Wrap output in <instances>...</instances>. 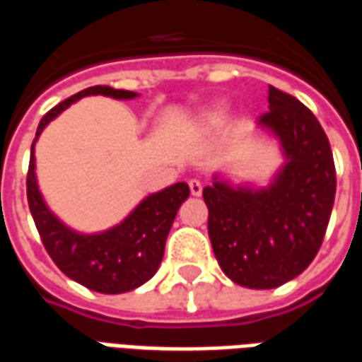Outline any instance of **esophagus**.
Segmentation results:
<instances>
[{"instance_id":"1","label":"esophagus","mask_w":362,"mask_h":362,"mask_svg":"<svg viewBox=\"0 0 362 362\" xmlns=\"http://www.w3.org/2000/svg\"><path fill=\"white\" fill-rule=\"evenodd\" d=\"M188 184H189V192H192V196H196V197L202 196V192H204V186H202V182L194 178V180H189Z\"/></svg>"}]
</instances>
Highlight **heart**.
<instances>
[{"mask_svg":"<svg viewBox=\"0 0 362 362\" xmlns=\"http://www.w3.org/2000/svg\"><path fill=\"white\" fill-rule=\"evenodd\" d=\"M223 118H225V108H223V106H217L215 110H211L207 114V118L205 119H207L209 124H217V122H221Z\"/></svg>","mask_w":362,"mask_h":362,"instance_id":"b5f03b06","label":"heart"}]
</instances>
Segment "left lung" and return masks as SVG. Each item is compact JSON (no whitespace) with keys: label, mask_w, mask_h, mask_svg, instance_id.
<instances>
[{"label":"left lung","mask_w":362,"mask_h":362,"mask_svg":"<svg viewBox=\"0 0 362 362\" xmlns=\"http://www.w3.org/2000/svg\"><path fill=\"white\" fill-rule=\"evenodd\" d=\"M259 126L279 137L287 163L264 189L215 178L204 188L207 230L228 279L275 288L316 258L335 197V165L326 132L300 100L269 85Z\"/></svg>","instance_id":"obj_1"}]
</instances>
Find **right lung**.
Listing matches in <instances>:
<instances>
[{
    "mask_svg": "<svg viewBox=\"0 0 362 362\" xmlns=\"http://www.w3.org/2000/svg\"><path fill=\"white\" fill-rule=\"evenodd\" d=\"M89 95H104L112 98H135L137 93L112 89L96 85L69 96L54 106L36 129V139L52 119L71 106L75 100ZM30 147V163L27 174V199L30 215L35 219L38 235L42 238L46 252L54 264L66 273L69 279L81 283L83 287L118 295L134 291L157 273L160 259L165 256L166 236L170 233L176 211L189 196L186 182H178L163 192L145 197L134 211L119 225L98 235H81L67 228L54 213L46 207L35 174V143Z\"/></svg>",
    "mask_w": 362,
    "mask_h": 362,
    "instance_id": "1",
    "label": "right lung"
}]
</instances>
